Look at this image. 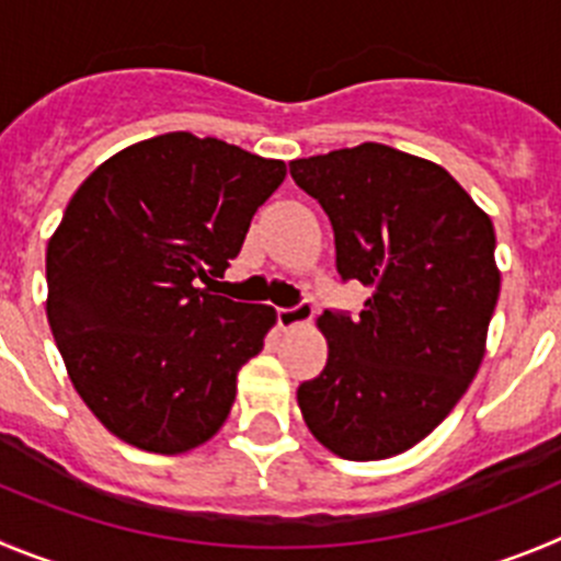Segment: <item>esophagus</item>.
<instances>
[{
    "mask_svg": "<svg viewBox=\"0 0 561 561\" xmlns=\"http://www.w3.org/2000/svg\"><path fill=\"white\" fill-rule=\"evenodd\" d=\"M312 305L310 301H299V305H293V307H279L276 310V321H279L282 330H293V327H299V324H307L312 318Z\"/></svg>",
    "mask_w": 561,
    "mask_h": 561,
    "instance_id": "1",
    "label": "esophagus"
}]
</instances>
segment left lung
I'll return each instance as SVG.
<instances>
[{
  "instance_id": "obj_1",
  "label": "left lung",
  "mask_w": 561,
  "mask_h": 561,
  "mask_svg": "<svg viewBox=\"0 0 561 561\" xmlns=\"http://www.w3.org/2000/svg\"><path fill=\"white\" fill-rule=\"evenodd\" d=\"M335 231L343 282L371 290L360 316L324 310V371L301 382V416L335 456L411 450L456 408L483 360L501 274L494 226L438 164L388 145L290 161Z\"/></svg>"
}]
</instances>
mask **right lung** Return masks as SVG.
Here are the masks:
<instances>
[{
  "label": "right lung",
  "instance_id": "obj_1",
  "mask_svg": "<svg viewBox=\"0 0 561 561\" xmlns=\"http://www.w3.org/2000/svg\"><path fill=\"white\" fill-rule=\"evenodd\" d=\"M285 161L175 130L119 150L47 245V321L69 380L114 436L175 456L209 442L276 312L211 290Z\"/></svg>",
  "mask_w": 561,
  "mask_h": 561
}]
</instances>
